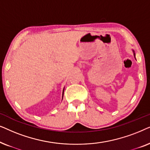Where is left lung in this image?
Listing matches in <instances>:
<instances>
[{"mask_svg": "<svg viewBox=\"0 0 150 150\" xmlns=\"http://www.w3.org/2000/svg\"><path fill=\"white\" fill-rule=\"evenodd\" d=\"M134 56H135V54H134Z\"/></svg>", "mask_w": 150, "mask_h": 150, "instance_id": "left-lung-1", "label": "left lung"}]
</instances>
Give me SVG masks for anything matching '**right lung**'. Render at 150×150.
Listing matches in <instances>:
<instances>
[{
  "instance_id": "obj_1",
  "label": "right lung",
  "mask_w": 150,
  "mask_h": 150,
  "mask_svg": "<svg viewBox=\"0 0 150 150\" xmlns=\"http://www.w3.org/2000/svg\"><path fill=\"white\" fill-rule=\"evenodd\" d=\"M63 92H64V91H63Z\"/></svg>"
}]
</instances>
